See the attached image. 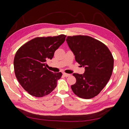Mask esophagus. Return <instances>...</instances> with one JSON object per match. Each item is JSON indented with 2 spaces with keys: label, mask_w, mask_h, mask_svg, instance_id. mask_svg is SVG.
<instances>
[{
  "label": "esophagus",
  "mask_w": 129,
  "mask_h": 129,
  "mask_svg": "<svg viewBox=\"0 0 129 129\" xmlns=\"http://www.w3.org/2000/svg\"><path fill=\"white\" fill-rule=\"evenodd\" d=\"M63 75H64V76H65V77H69V76H71V75L70 74H68V73H63Z\"/></svg>",
  "instance_id": "obj_1"
}]
</instances>
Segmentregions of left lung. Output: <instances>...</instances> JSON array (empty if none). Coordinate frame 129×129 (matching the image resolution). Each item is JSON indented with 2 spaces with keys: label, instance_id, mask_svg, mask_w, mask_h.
Returning <instances> with one entry per match:
<instances>
[{
  "label": "left lung",
  "instance_id": "obj_1",
  "mask_svg": "<svg viewBox=\"0 0 129 129\" xmlns=\"http://www.w3.org/2000/svg\"><path fill=\"white\" fill-rule=\"evenodd\" d=\"M66 40L76 61L85 69L83 75L73 74L76 82L72 90L82 99H92L101 92L112 75V54L104 43L90 36H68Z\"/></svg>",
  "mask_w": 129,
  "mask_h": 129
}]
</instances>
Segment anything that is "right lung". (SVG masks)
<instances>
[{"label": "right lung", "mask_w": 129, "mask_h": 129, "mask_svg": "<svg viewBox=\"0 0 129 129\" xmlns=\"http://www.w3.org/2000/svg\"><path fill=\"white\" fill-rule=\"evenodd\" d=\"M66 35L38 37L17 50L14 66L17 80L31 95L42 97L51 93L57 86L62 73H53L47 68L48 59L65 40Z\"/></svg>", "instance_id": "add662e5"}]
</instances>
